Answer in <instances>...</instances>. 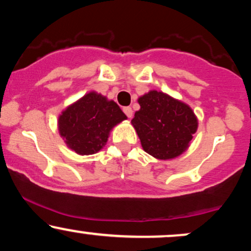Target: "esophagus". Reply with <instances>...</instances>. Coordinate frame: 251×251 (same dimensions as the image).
<instances>
[{"label":"esophagus","mask_w":251,"mask_h":251,"mask_svg":"<svg viewBox=\"0 0 251 251\" xmlns=\"http://www.w3.org/2000/svg\"><path fill=\"white\" fill-rule=\"evenodd\" d=\"M123 111H124V113H125L126 116L129 118V119H131V118L133 117V111H132L131 107H124Z\"/></svg>","instance_id":"esophagus-1"}]
</instances>
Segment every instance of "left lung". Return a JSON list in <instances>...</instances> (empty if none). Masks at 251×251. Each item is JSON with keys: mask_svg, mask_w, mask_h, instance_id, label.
Returning <instances> with one entry per match:
<instances>
[{"mask_svg": "<svg viewBox=\"0 0 251 251\" xmlns=\"http://www.w3.org/2000/svg\"><path fill=\"white\" fill-rule=\"evenodd\" d=\"M140 108L131 120L144 151L155 159L179 157L189 149L198 119L188 103L164 93L148 92L138 98Z\"/></svg>", "mask_w": 251, "mask_h": 251, "instance_id": "obj_1", "label": "left lung"}]
</instances>
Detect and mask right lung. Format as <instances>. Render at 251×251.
<instances>
[{
    "label": "right lung",
    "instance_id": "add662e5",
    "mask_svg": "<svg viewBox=\"0 0 251 251\" xmlns=\"http://www.w3.org/2000/svg\"><path fill=\"white\" fill-rule=\"evenodd\" d=\"M126 119L117 102L91 91L63 109L57 129L68 149L89 155L103 149L114 126Z\"/></svg>",
    "mask_w": 251,
    "mask_h": 251
}]
</instances>
